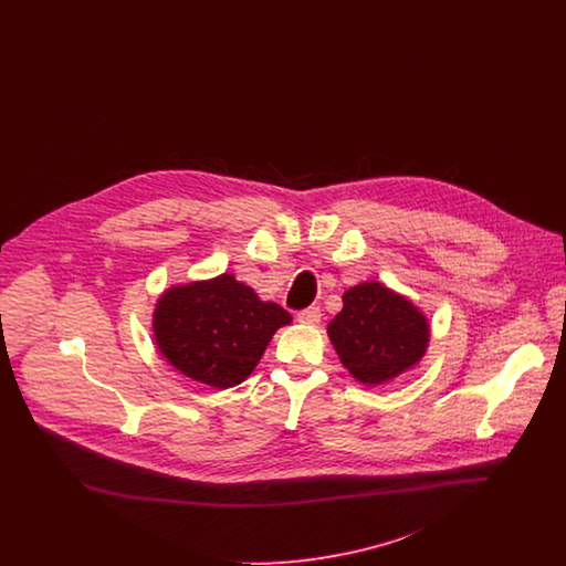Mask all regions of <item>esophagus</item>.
Here are the masks:
<instances>
[{
    "label": "esophagus",
    "instance_id": "esophagus-1",
    "mask_svg": "<svg viewBox=\"0 0 566 566\" xmlns=\"http://www.w3.org/2000/svg\"><path fill=\"white\" fill-rule=\"evenodd\" d=\"M321 318H323V314H321V307H307V310H301L298 314H296V321L301 324H318L321 323Z\"/></svg>",
    "mask_w": 566,
    "mask_h": 566
}]
</instances>
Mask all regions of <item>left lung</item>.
Here are the masks:
<instances>
[{
    "label": "left lung",
    "instance_id": "1",
    "mask_svg": "<svg viewBox=\"0 0 566 566\" xmlns=\"http://www.w3.org/2000/svg\"><path fill=\"white\" fill-rule=\"evenodd\" d=\"M342 312L328 323V339L354 379L379 386L416 367L429 348L427 316L379 282L344 293Z\"/></svg>",
    "mask_w": 566,
    "mask_h": 566
}]
</instances>
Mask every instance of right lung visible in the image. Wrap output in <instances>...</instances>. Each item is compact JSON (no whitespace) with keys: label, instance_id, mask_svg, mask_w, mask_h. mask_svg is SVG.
<instances>
[{"label":"right lung","instance_id":"add662e5","mask_svg":"<svg viewBox=\"0 0 566 566\" xmlns=\"http://www.w3.org/2000/svg\"><path fill=\"white\" fill-rule=\"evenodd\" d=\"M291 314L238 282L233 273L167 289L153 331L167 363L195 381L231 388L254 371L273 333Z\"/></svg>","mask_w":566,"mask_h":566}]
</instances>
